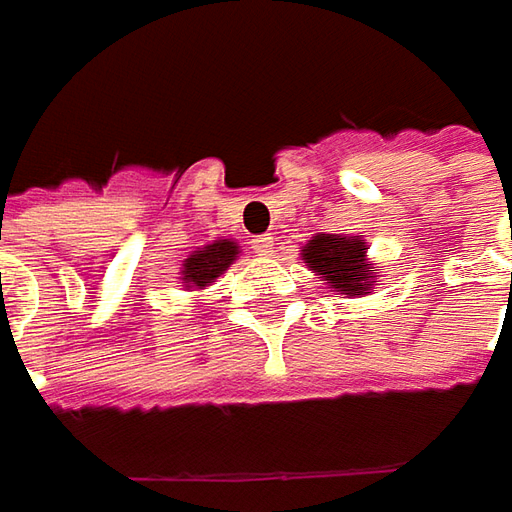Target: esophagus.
Segmentation results:
<instances>
[{"label": "esophagus", "instance_id": "obj_1", "mask_svg": "<svg viewBox=\"0 0 512 512\" xmlns=\"http://www.w3.org/2000/svg\"><path fill=\"white\" fill-rule=\"evenodd\" d=\"M253 253L270 256V253H273V236H256V239H253Z\"/></svg>", "mask_w": 512, "mask_h": 512}]
</instances>
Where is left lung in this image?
Instances as JSON below:
<instances>
[{
	"mask_svg": "<svg viewBox=\"0 0 512 512\" xmlns=\"http://www.w3.org/2000/svg\"><path fill=\"white\" fill-rule=\"evenodd\" d=\"M302 259L316 273L319 282L342 293L344 299L367 296L373 287V273L367 262V242L347 233H319L302 247Z\"/></svg>",
	"mask_w": 512,
	"mask_h": 512,
	"instance_id": "8db88e82",
	"label": "left lung"
}]
</instances>
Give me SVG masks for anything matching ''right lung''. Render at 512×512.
Returning <instances> with one entry per match:
<instances>
[{
  "label": "right lung",
  "mask_w": 512,
  "mask_h": 512,
  "mask_svg": "<svg viewBox=\"0 0 512 512\" xmlns=\"http://www.w3.org/2000/svg\"><path fill=\"white\" fill-rule=\"evenodd\" d=\"M239 253H242L239 242H233V239H213L210 245L196 247L185 259L182 273H179L182 287L185 290H205L239 259Z\"/></svg>",
  "instance_id": "add662e5"
}]
</instances>
